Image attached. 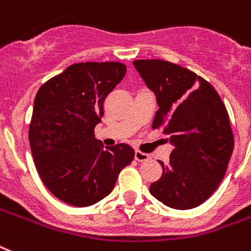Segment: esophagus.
I'll list each match as a JSON object with an SVG mask.
<instances>
[{
	"label": "esophagus",
	"instance_id": "esophagus-1",
	"mask_svg": "<svg viewBox=\"0 0 251 251\" xmlns=\"http://www.w3.org/2000/svg\"><path fill=\"white\" fill-rule=\"evenodd\" d=\"M135 159L137 160V162H146V160L150 159V155H149V154L142 153V151H138V150H136V151H135Z\"/></svg>",
	"mask_w": 251,
	"mask_h": 251
}]
</instances>
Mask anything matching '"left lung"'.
Listing matches in <instances>:
<instances>
[{"label": "left lung", "instance_id": "1", "mask_svg": "<svg viewBox=\"0 0 251 251\" xmlns=\"http://www.w3.org/2000/svg\"><path fill=\"white\" fill-rule=\"evenodd\" d=\"M133 66L155 96L153 128L162 127L174 146L150 194L176 210L197 207L219 186L233 151L227 109L211 84L189 70L160 59Z\"/></svg>", "mask_w": 251, "mask_h": 251}]
</instances>
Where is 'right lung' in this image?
<instances>
[{"label": "right lung", "mask_w": 251, "mask_h": 251, "mask_svg": "<svg viewBox=\"0 0 251 251\" xmlns=\"http://www.w3.org/2000/svg\"><path fill=\"white\" fill-rule=\"evenodd\" d=\"M126 72L118 62L76 63L36 94L28 133L32 157L50 193L69 205L87 207L109 196L135 158L127 144L103 149L93 132L106 97Z\"/></svg>", "instance_id": "add662e5"}]
</instances>
